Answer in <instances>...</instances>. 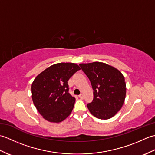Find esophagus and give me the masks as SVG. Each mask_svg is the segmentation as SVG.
Segmentation results:
<instances>
[{
    "label": "esophagus",
    "instance_id": "esophagus-1",
    "mask_svg": "<svg viewBox=\"0 0 155 155\" xmlns=\"http://www.w3.org/2000/svg\"><path fill=\"white\" fill-rule=\"evenodd\" d=\"M78 97H79L81 99H83V97H84V96H83V94H80L79 96H78Z\"/></svg>",
    "mask_w": 155,
    "mask_h": 155
}]
</instances>
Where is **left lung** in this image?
<instances>
[{
    "instance_id": "left-lung-1",
    "label": "left lung",
    "mask_w": 155,
    "mask_h": 155,
    "mask_svg": "<svg viewBox=\"0 0 155 155\" xmlns=\"http://www.w3.org/2000/svg\"><path fill=\"white\" fill-rule=\"evenodd\" d=\"M87 74L94 91V98L87 104L90 113L97 118L109 119L119 111L126 97L124 77L114 67L101 62L79 64Z\"/></svg>"
}]
</instances>
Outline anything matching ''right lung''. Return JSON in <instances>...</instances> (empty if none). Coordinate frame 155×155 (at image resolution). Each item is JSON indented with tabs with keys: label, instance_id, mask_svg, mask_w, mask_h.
<instances>
[{
	"label": "right lung",
	"instance_id": "obj_1",
	"mask_svg": "<svg viewBox=\"0 0 155 155\" xmlns=\"http://www.w3.org/2000/svg\"><path fill=\"white\" fill-rule=\"evenodd\" d=\"M80 67L60 62L48 67L32 83V99L42 117L51 123H61L73 109L75 98L68 93V81Z\"/></svg>",
	"mask_w": 155,
	"mask_h": 155
}]
</instances>
